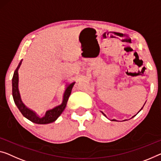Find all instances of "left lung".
I'll list each match as a JSON object with an SVG mask.
<instances>
[{
	"label": "left lung",
	"mask_w": 161,
	"mask_h": 161,
	"mask_svg": "<svg viewBox=\"0 0 161 161\" xmlns=\"http://www.w3.org/2000/svg\"><path fill=\"white\" fill-rule=\"evenodd\" d=\"M144 105H145V104H144ZM142 108H143V107H142ZM142 108H141V109H140V111H141V110H142ZM140 111H139V112H140ZM102 113H103V112H102ZM113 120H114V119H113Z\"/></svg>",
	"instance_id": "obj_1"
}]
</instances>
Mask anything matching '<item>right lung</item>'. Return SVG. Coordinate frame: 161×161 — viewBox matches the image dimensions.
<instances>
[{
    "label": "right lung",
    "mask_w": 161,
    "mask_h": 161,
    "mask_svg": "<svg viewBox=\"0 0 161 161\" xmlns=\"http://www.w3.org/2000/svg\"><path fill=\"white\" fill-rule=\"evenodd\" d=\"M21 64V61L19 63L18 67L16 69V70L14 71L13 78H12V95H13L14 101L15 103L18 108L20 111L21 113L23 114L24 117H25L26 119H28L29 120H30L31 122L36 123V124H41V125H45V124H49L51 122H55V121L58 119L60 115L63 112L65 109L67 102L69 98L71 93V91L73 87L75 82L70 84L68 87H67L66 90L65 91L63 96V101L60 105L58 106H55V108H52L47 111L45 113V115L44 117H39L35 112H34L33 111L29 109L26 107V106L24 104L21 100L20 94L19 92V88H18V82H19V75H18V70Z\"/></svg>",
    "instance_id": "add662e5"
}]
</instances>
